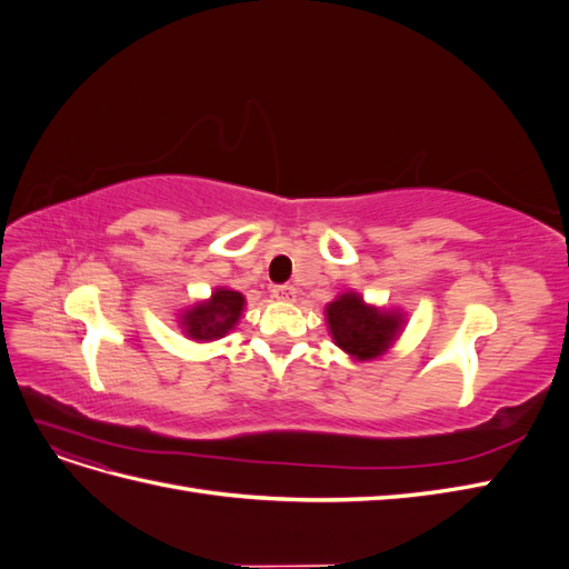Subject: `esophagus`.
I'll use <instances>...</instances> for the list:
<instances>
[{
	"mask_svg": "<svg viewBox=\"0 0 569 569\" xmlns=\"http://www.w3.org/2000/svg\"><path fill=\"white\" fill-rule=\"evenodd\" d=\"M272 297L278 299V301H282V303L297 301V287H291V284H280V287H274V289H272Z\"/></svg>",
	"mask_w": 569,
	"mask_h": 569,
	"instance_id": "34e87169",
	"label": "esophagus"
}]
</instances>
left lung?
<instances>
[{"label": "left lung", "instance_id": "left-lung-1", "mask_svg": "<svg viewBox=\"0 0 569 569\" xmlns=\"http://www.w3.org/2000/svg\"><path fill=\"white\" fill-rule=\"evenodd\" d=\"M325 322L332 341L353 360L382 358L399 341L406 313L401 308H382L368 303L358 291L341 295L325 306Z\"/></svg>", "mask_w": 569, "mask_h": 569}]
</instances>
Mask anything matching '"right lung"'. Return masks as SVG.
<instances>
[{"label": "right lung", "mask_w": 569, "mask_h": 569, "mask_svg": "<svg viewBox=\"0 0 569 569\" xmlns=\"http://www.w3.org/2000/svg\"><path fill=\"white\" fill-rule=\"evenodd\" d=\"M247 299L242 291L216 287L209 299H201L178 313V327L192 341H216L230 335L244 313Z\"/></svg>", "instance_id": "add662e5"}]
</instances>
